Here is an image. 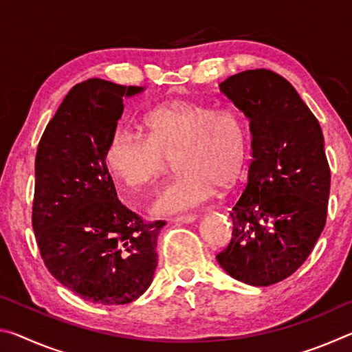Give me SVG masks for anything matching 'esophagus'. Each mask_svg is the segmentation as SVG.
Returning a JSON list of instances; mask_svg holds the SVG:
<instances>
[{
  "label": "esophagus",
  "instance_id": "esophagus-1",
  "mask_svg": "<svg viewBox=\"0 0 352 352\" xmlns=\"http://www.w3.org/2000/svg\"><path fill=\"white\" fill-rule=\"evenodd\" d=\"M195 219H197V216H195V214H184V216L174 217L172 220H174L175 223H192Z\"/></svg>",
  "mask_w": 352,
  "mask_h": 352
}]
</instances>
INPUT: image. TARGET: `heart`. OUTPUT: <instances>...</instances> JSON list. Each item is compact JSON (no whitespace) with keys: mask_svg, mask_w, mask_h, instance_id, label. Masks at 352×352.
<instances>
[{"mask_svg":"<svg viewBox=\"0 0 352 352\" xmlns=\"http://www.w3.org/2000/svg\"><path fill=\"white\" fill-rule=\"evenodd\" d=\"M146 135L118 130L105 151L111 174L127 188L153 186L175 160L178 175L152 205L153 216H169L204 204L216 188H230L247 162V130L231 110L174 99L144 118Z\"/></svg>","mask_w":352,"mask_h":352,"instance_id":"1","label":"heart"}]
</instances>
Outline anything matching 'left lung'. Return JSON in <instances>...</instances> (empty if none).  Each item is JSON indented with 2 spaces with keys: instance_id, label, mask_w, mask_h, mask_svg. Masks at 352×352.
Masks as SVG:
<instances>
[{
  "instance_id": "8db88e82",
  "label": "left lung",
  "mask_w": 352,
  "mask_h": 352,
  "mask_svg": "<svg viewBox=\"0 0 352 352\" xmlns=\"http://www.w3.org/2000/svg\"><path fill=\"white\" fill-rule=\"evenodd\" d=\"M250 122L248 183L231 210L233 237L216 258L231 278L256 287L295 273L326 223L331 170L321 127L290 83L248 69L219 85Z\"/></svg>"
}]
</instances>
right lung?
<instances>
[{
  "mask_svg": "<svg viewBox=\"0 0 352 352\" xmlns=\"http://www.w3.org/2000/svg\"><path fill=\"white\" fill-rule=\"evenodd\" d=\"M142 91L102 79L77 83L35 157L32 226L45 265L76 295L104 306L127 305L148 289L166 223H146L124 206L105 164L122 99Z\"/></svg>",
  "mask_w": 352,
  "mask_h": 352,
  "instance_id": "1",
  "label": "right lung"
}]
</instances>
